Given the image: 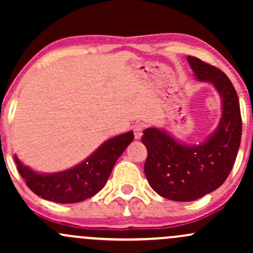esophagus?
I'll return each instance as SVG.
<instances>
[{
    "mask_svg": "<svg viewBox=\"0 0 253 253\" xmlns=\"http://www.w3.org/2000/svg\"><path fill=\"white\" fill-rule=\"evenodd\" d=\"M133 130H134V138L140 139L143 136L144 132V126L141 124H135L134 127H133Z\"/></svg>",
    "mask_w": 253,
    "mask_h": 253,
    "instance_id": "1",
    "label": "esophagus"
}]
</instances>
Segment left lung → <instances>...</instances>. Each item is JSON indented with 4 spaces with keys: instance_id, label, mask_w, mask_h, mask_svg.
Here are the masks:
<instances>
[{
    "instance_id": "8db88e82",
    "label": "left lung",
    "mask_w": 253,
    "mask_h": 253,
    "mask_svg": "<svg viewBox=\"0 0 253 253\" xmlns=\"http://www.w3.org/2000/svg\"><path fill=\"white\" fill-rule=\"evenodd\" d=\"M194 76L213 84L221 98V118L216 128L199 144H184L167 130L149 127L141 138L147 149L144 165L149 184L158 195L188 202L211 193L233 168L242 139L239 98L221 70L188 56Z\"/></svg>"
}]
</instances>
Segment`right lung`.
Returning <instances> with one entry per match:
<instances>
[{
    "mask_svg": "<svg viewBox=\"0 0 253 253\" xmlns=\"http://www.w3.org/2000/svg\"><path fill=\"white\" fill-rule=\"evenodd\" d=\"M132 130L108 139L88 158L58 172H38L14 156L28 188L42 199L57 203H77L94 196L108 181L118 158L133 141Z\"/></svg>",
    "mask_w": 253,
    "mask_h": 253,
    "instance_id": "obj_1",
    "label": "right lung"
}]
</instances>
